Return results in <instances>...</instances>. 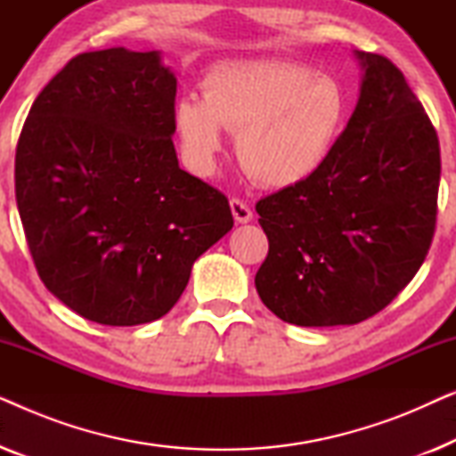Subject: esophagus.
Here are the masks:
<instances>
[{
  "mask_svg": "<svg viewBox=\"0 0 456 456\" xmlns=\"http://www.w3.org/2000/svg\"><path fill=\"white\" fill-rule=\"evenodd\" d=\"M230 209H232L234 220L239 224H247V222L253 220L251 208H248L245 201H240V199H232V201H230Z\"/></svg>",
  "mask_w": 456,
  "mask_h": 456,
  "instance_id": "1",
  "label": "esophagus"
}]
</instances>
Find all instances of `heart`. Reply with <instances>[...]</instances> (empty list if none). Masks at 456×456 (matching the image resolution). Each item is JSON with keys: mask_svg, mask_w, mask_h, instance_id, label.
<instances>
[{"mask_svg": "<svg viewBox=\"0 0 456 456\" xmlns=\"http://www.w3.org/2000/svg\"><path fill=\"white\" fill-rule=\"evenodd\" d=\"M351 116V99L332 77L295 61H228L203 80V97L174 105V130L186 167L217 170L224 128L239 133L236 153L270 189L307 183L326 166Z\"/></svg>", "mask_w": 456, "mask_h": 456, "instance_id": "1", "label": "heart"}]
</instances>
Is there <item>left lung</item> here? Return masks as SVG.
<instances>
[{"instance_id": "obj_1", "label": "left lung", "mask_w": 456, "mask_h": 456, "mask_svg": "<svg viewBox=\"0 0 456 456\" xmlns=\"http://www.w3.org/2000/svg\"><path fill=\"white\" fill-rule=\"evenodd\" d=\"M359 99L326 166L255 205L270 240L255 286L282 322L353 326L382 311L426 259L440 145L403 72L353 52Z\"/></svg>"}]
</instances>
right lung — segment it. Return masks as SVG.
Masks as SVG:
<instances>
[{
    "label": "right lung",
    "mask_w": 456,
    "mask_h": 456,
    "mask_svg": "<svg viewBox=\"0 0 456 456\" xmlns=\"http://www.w3.org/2000/svg\"><path fill=\"white\" fill-rule=\"evenodd\" d=\"M174 99L161 52L111 47L68 61L24 122L16 203L30 255L85 320H159L234 226L228 199L180 170Z\"/></svg>",
    "instance_id": "add662e5"
}]
</instances>
